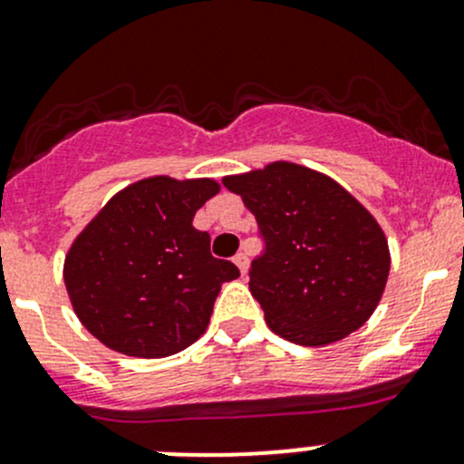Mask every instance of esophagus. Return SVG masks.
<instances>
[{
	"instance_id": "34e87169",
	"label": "esophagus",
	"mask_w": 464,
	"mask_h": 464,
	"mask_svg": "<svg viewBox=\"0 0 464 464\" xmlns=\"http://www.w3.org/2000/svg\"><path fill=\"white\" fill-rule=\"evenodd\" d=\"M233 262L237 265V269H240L242 276H246V271H249V258H246V254H237Z\"/></svg>"
}]
</instances>
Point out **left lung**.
I'll list each match as a JSON object with an SVG mask.
<instances>
[{
	"label": "left lung",
	"mask_w": 464,
	"mask_h": 464,
	"mask_svg": "<svg viewBox=\"0 0 464 464\" xmlns=\"http://www.w3.org/2000/svg\"><path fill=\"white\" fill-rule=\"evenodd\" d=\"M256 215L262 254L249 289L266 325L298 345H327L375 312L391 254L377 219L330 177L289 161L224 177Z\"/></svg>",
	"instance_id": "obj_1"
}]
</instances>
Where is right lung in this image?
<instances>
[{"mask_svg": "<svg viewBox=\"0 0 464 464\" xmlns=\"http://www.w3.org/2000/svg\"><path fill=\"white\" fill-rule=\"evenodd\" d=\"M213 179L150 177L128 186L87 224L64 258V285L82 325L128 357L181 353L204 334L233 262L210 256L193 227Z\"/></svg>", "mask_w": 464, "mask_h": 464, "instance_id": "add662e5", "label": "right lung"}]
</instances>
